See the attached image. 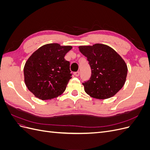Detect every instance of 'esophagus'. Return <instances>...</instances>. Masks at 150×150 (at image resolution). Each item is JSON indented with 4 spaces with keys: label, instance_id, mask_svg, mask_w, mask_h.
I'll list each match as a JSON object with an SVG mask.
<instances>
[{
    "label": "esophagus",
    "instance_id": "obj_1",
    "mask_svg": "<svg viewBox=\"0 0 150 150\" xmlns=\"http://www.w3.org/2000/svg\"><path fill=\"white\" fill-rule=\"evenodd\" d=\"M79 71H78V72H75L74 73V75L75 76H76V77H78L79 76Z\"/></svg>",
    "mask_w": 150,
    "mask_h": 150
}]
</instances>
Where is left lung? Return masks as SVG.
<instances>
[{
    "instance_id": "obj_1",
    "label": "left lung",
    "mask_w": 150,
    "mask_h": 150,
    "mask_svg": "<svg viewBox=\"0 0 150 150\" xmlns=\"http://www.w3.org/2000/svg\"><path fill=\"white\" fill-rule=\"evenodd\" d=\"M79 49L91 69L89 80L83 83L85 92L99 99L114 96L126 82L128 67L123 59L105 44L80 46Z\"/></svg>"
}]
</instances>
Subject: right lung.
<instances>
[{
	"label": "right lung",
	"instance_id": "obj_1",
	"mask_svg": "<svg viewBox=\"0 0 150 150\" xmlns=\"http://www.w3.org/2000/svg\"><path fill=\"white\" fill-rule=\"evenodd\" d=\"M71 49V46L47 44L29 57L24 67V82L36 98L47 100L64 92L72 76L70 63L64 56Z\"/></svg>",
	"mask_w": 150,
	"mask_h": 150
}]
</instances>
